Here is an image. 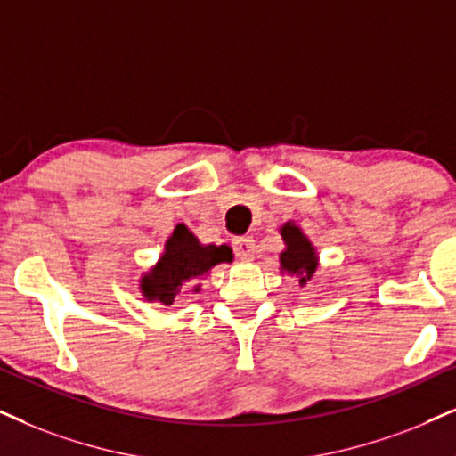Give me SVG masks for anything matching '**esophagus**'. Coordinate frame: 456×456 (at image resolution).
<instances>
[{
    "mask_svg": "<svg viewBox=\"0 0 456 456\" xmlns=\"http://www.w3.org/2000/svg\"><path fill=\"white\" fill-rule=\"evenodd\" d=\"M233 250L241 261H250L255 256V240L250 235H241V238L233 240Z\"/></svg>",
    "mask_w": 456,
    "mask_h": 456,
    "instance_id": "esophagus-1",
    "label": "esophagus"
}]
</instances>
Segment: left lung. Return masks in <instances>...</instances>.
I'll use <instances>...</instances> for the list:
<instances>
[{"label": "left lung", "instance_id": "8db88e82", "mask_svg": "<svg viewBox=\"0 0 456 456\" xmlns=\"http://www.w3.org/2000/svg\"><path fill=\"white\" fill-rule=\"evenodd\" d=\"M281 240H284L286 250L280 255V269L288 275L298 278V286H307L314 280L315 271H318L320 258L311 244L307 235L301 232V227L292 221H288L280 229Z\"/></svg>", "mask_w": 456, "mask_h": 456}]
</instances>
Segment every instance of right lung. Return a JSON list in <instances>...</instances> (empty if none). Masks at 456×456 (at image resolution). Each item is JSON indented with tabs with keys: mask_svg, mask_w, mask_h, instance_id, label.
<instances>
[{
	"mask_svg": "<svg viewBox=\"0 0 456 456\" xmlns=\"http://www.w3.org/2000/svg\"><path fill=\"white\" fill-rule=\"evenodd\" d=\"M233 252L227 244H200L187 224H176L164 244V255L155 267L141 278V292L149 303L172 305L189 281H198L218 263H232ZM200 292V286L193 288Z\"/></svg>",
	"mask_w": 456,
	"mask_h": 456,
	"instance_id": "1",
	"label": "right lung"
}]
</instances>
